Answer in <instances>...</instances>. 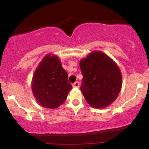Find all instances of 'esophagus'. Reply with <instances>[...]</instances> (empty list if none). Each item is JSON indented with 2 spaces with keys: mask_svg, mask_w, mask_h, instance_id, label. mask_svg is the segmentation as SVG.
<instances>
[{
  "mask_svg": "<svg viewBox=\"0 0 149 149\" xmlns=\"http://www.w3.org/2000/svg\"><path fill=\"white\" fill-rule=\"evenodd\" d=\"M79 85H80V84H79V83L77 82H77H75L74 83H73L72 87H79Z\"/></svg>",
  "mask_w": 149,
  "mask_h": 149,
  "instance_id": "esophagus-1",
  "label": "esophagus"
}]
</instances>
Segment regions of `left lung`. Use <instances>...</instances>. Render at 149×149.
<instances>
[{
	"mask_svg": "<svg viewBox=\"0 0 149 149\" xmlns=\"http://www.w3.org/2000/svg\"><path fill=\"white\" fill-rule=\"evenodd\" d=\"M83 74L81 90L89 105L104 109L113 102L121 91L122 75L117 64L99 51L80 61Z\"/></svg>",
	"mask_w": 149,
	"mask_h": 149,
	"instance_id": "8db88e82",
	"label": "left lung"
}]
</instances>
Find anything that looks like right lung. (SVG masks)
Masks as SVG:
<instances>
[{"label":"right lung","instance_id":"add662e5","mask_svg":"<svg viewBox=\"0 0 149 149\" xmlns=\"http://www.w3.org/2000/svg\"><path fill=\"white\" fill-rule=\"evenodd\" d=\"M72 85L60 60L54 54H47L34 71L32 91L37 102L47 109H56L66 101Z\"/></svg>","mask_w":149,"mask_h":149}]
</instances>
